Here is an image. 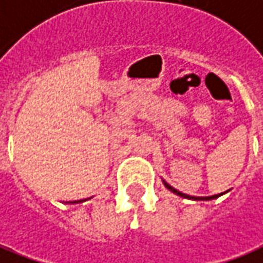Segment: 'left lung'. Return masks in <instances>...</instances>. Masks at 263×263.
<instances>
[{"mask_svg":"<svg viewBox=\"0 0 263 263\" xmlns=\"http://www.w3.org/2000/svg\"><path fill=\"white\" fill-rule=\"evenodd\" d=\"M163 184H165V186H166V189H169V190H171L172 193L177 194V196H180V197H183V198H190V200H213V198L220 197V196H222V194H224V193L214 194V196H209V197H192V196H187V194H183L182 192H179V190H176V189H175V187H172L171 184H169V183H166L165 180H163Z\"/></svg>","mask_w":263,"mask_h":263,"instance_id":"obj_1","label":"left lung"}]
</instances>
